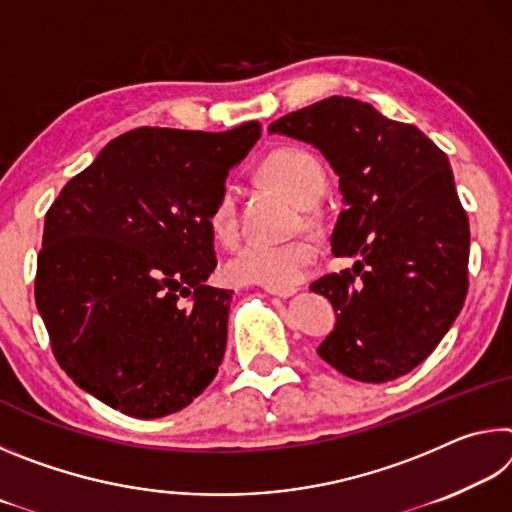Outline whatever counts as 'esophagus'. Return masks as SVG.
Returning <instances> with one entry per match:
<instances>
[{
  "label": "esophagus",
  "instance_id": "obj_1",
  "mask_svg": "<svg viewBox=\"0 0 512 512\" xmlns=\"http://www.w3.org/2000/svg\"><path fill=\"white\" fill-rule=\"evenodd\" d=\"M264 291H266V293H271V296L289 298V296H293V293H296L298 289H296V287H287V289H273V287H264Z\"/></svg>",
  "mask_w": 512,
  "mask_h": 512
}]
</instances>
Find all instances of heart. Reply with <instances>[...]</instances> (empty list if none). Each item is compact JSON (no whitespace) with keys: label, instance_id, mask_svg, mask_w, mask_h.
Returning <instances> with one entry per match:
<instances>
[{"label":"heart","instance_id":"b5f03b06","mask_svg":"<svg viewBox=\"0 0 512 512\" xmlns=\"http://www.w3.org/2000/svg\"><path fill=\"white\" fill-rule=\"evenodd\" d=\"M264 178L291 201L302 207L314 205L325 194L327 178L325 169L314 153L296 146H284L266 155L262 162ZM210 230L221 244H232L239 235L237 192L235 187L223 185L214 198L210 210ZM316 259V246L305 237L289 241H246L228 262L225 277L235 284H259V287L287 289L298 284L307 275L309 266Z\"/></svg>","mask_w":512,"mask_h":512}]
</instances>
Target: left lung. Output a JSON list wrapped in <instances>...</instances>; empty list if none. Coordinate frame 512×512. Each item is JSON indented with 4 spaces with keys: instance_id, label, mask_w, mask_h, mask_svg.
<instances>
[{
    "instance_id": "obj_1",
    "label": "left lung",
    "mask_w": 512,
    "mask_h": 512,
    "mask_svg": "<svg viewBox=\"0 0 512 512\" xmlns=\"http://www.w3.org/2000/svg\"><path fill=\"white\" fill-rule=\"evenodd\" d=\"M268 131L316 146L339 176L332 253L357 262L311 284L336 314L320 359L368 384L406 375L467 296L470 223L447 155L420 128L350 97L289 112Z\"/></svg>"
}]
</instances>
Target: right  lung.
<instances>
[{
    "label": "right lung",
    "mask_w": 512,
    "mask_h": 512,
    "mask_svg": "<svg viewBox=\"0 0 512 512\" xmlns=\"http://www.w3.org/2000/svg\"><path fill=\"white\" fill-rule=\"evenodd\" d=\"M262 135L135 128L106 144L45 216L36 305L76 386L142 420L201 395L228 341L210 210Z\"/></svg>",
    "instance_id": "right-lung-1"
}]
</instances>
